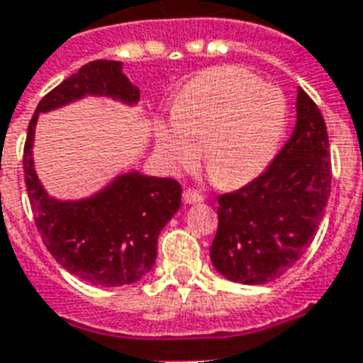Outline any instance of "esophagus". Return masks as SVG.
Here are the masks:
<instances>
[{"label":"esophagus","instance_id":"1","mask_svg":"<svg viewBox=\"0 0 363 363\" xmlns=\"http://www.w3.org/2000/svg\"><path fill=\"white\" fill-rule=\"evenodd\" d=\"M182 201L186 203V205H194V203H201L203 196L194 188H186V190L182 191Z\"/></svg>","mask_w":363,"mask_h":363}]
</instances>
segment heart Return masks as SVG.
Wrapping results in <instances>:
<instances>
[{"instance_id":"heart-1","label":"heart","mask_w":363,"mask_h":363,"mask_svg":"<svg viewBox=\"0 0 363 363\" xmlns=\"http://www.w3.org/2000/svg\"><path fill=\"white\" fill-rule=\"evenodd\" d=\"M287 102L274 85L237 67L201 72L184 85L175 115L156 125V145L169 169L203 164L218 184L237 188L257 179L278 151Z\"/></svg>"}]
</instances>
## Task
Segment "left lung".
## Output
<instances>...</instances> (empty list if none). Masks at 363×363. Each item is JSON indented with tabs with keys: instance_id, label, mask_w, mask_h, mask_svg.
Returning a JSON list of instances; mask_svg holds the SVG:
<instances>
[{
	"instance_id": "8db88e82",
	"label": "left lung",
	"mask_w": 363,
	"mask_h": 363,
	"mask_svg": "<svg viewBox=\"0 0 363 363\" xmlns=\"http://www.w3.org/2000/svg\"><path fill=\"white\" fill-rule=\"evenodd\" d=\"M326 123L298 87L296 126L270 167L218 197L211 261L231 281L263 285L293 267L313 242L330 197Z\"/></svg>"
}]
</instances>
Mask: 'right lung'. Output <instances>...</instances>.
<instances>
[{
  "instance_id": "right-lung-1",
  "label": "right lung",
  "mask_w": 363,
  "mask_h": 363,
  "mask_svg": "<svg viewBox=\"0 0 363 363\" xmlns=\"http://www.w3.org/2000/svg\"><path fill=\"white\" fill-rule=\"evenodd\" d=\"M85 95H106L135 104L140 89L128 82L119 61L84 65L38 102L23 145V177L35 225L44 246L70 274L93 285L119 287L143 278L156 261L158 235L181 207V184L138 172L117 177L110 186L82 201H57L44 191L33 167L38 113Z\"/></svg>"
}]
</instances>
